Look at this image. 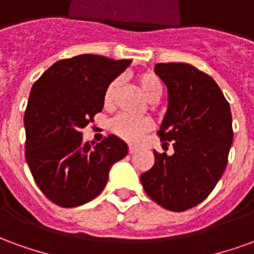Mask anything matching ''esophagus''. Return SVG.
Here are the masks:
<instances>
[{
	"instance_id": "obj_1",
	"label": "esophagus",
	"mask_w": 254,
	"mask_h": 254,
	"mask_svg": "<svg viewBox=\"0 0 254 254\" xmlns=\"http://www.w3.org/2000/svg\"><path fill=\"white\" fill-rule=\"evenodd\" d=\"M137 151V148L134 145H129V154H134Z\"/></svg>"
}]
</instances>
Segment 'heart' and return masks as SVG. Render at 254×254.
I'll return each mask as SVG.
<instances>
[{"label": "heart", "mask_w": 254, "mask_h": 254, "mask_svg": "<svg viewBox=\"0 0 254 254\" xmlns=\"http://www.w3.org/2000/svg\"><path fill=\"white\" fill-rule=\"evenodd\" d=\"M138 87L141 89L143 95L149 100L155 102L160 98L162 95V84L159 78L151 72H143L137 76ZM120 87V78L113 80L105 91V105H113V102L116 99L117 91ZM111 129L116 133L117 136H120L127 141L136 143L144 134L149 132L152 129V121L148 118H132L127 116L117 117L116 120L111 122Z\"/></svg>", "instance_id": "heart-1"}]
</instances>
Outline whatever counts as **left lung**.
<instances>
[{
	"label": "left lung",
	"instance_id": "obj_1",
	"mask_svg": "<svg viewBox=\"0 0 254 254\" xmlns=\"http://www.w3.org/2000/svg\"><path fill=\"white\" fill-rule=\"evenodd\" d=\"M167 87L160 140L174 154L154 151L152 169L141 174L145 193L166 209L182 212L205 200L227 165L233 144L229 102L207 73L189 64H156Z\"/></svg>",
	"mask_w": 254,
	"mask_h": 254
}]
</instances>
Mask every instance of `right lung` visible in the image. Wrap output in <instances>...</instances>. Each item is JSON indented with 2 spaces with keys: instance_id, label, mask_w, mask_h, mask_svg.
I'll use <instances>...</instances> for the list:
<instances>
[{
  "instance_id": "right-lung-1",
  "label": "right lung",
  "mask_w": 254,
  "mask_h": 254,
  "mask_svg": "<svg viewBox=\"0 0 254 254\" xmlns=\"http://www.w3.org/2000/svg\"><path fill=\"white\" fill-rule=\"evenodd\" d=\"M130 60L81 54L53 64L32 85L24 116L25 159L43 194L60 207L94 200L127 144L110 134L84 141L81 129L105 105V91Z\"/></svg>"
}]
</instances>
